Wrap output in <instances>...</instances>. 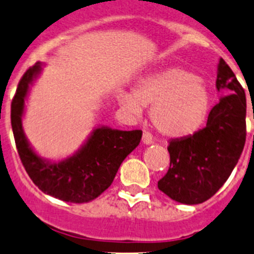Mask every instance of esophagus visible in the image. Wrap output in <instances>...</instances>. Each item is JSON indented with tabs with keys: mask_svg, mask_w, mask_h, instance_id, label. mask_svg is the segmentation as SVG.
Segmentation results:
<instances>
[{
	"mask_svg": "<svg viewBox=\"0 0 254 254\" xmlns=\"http://www.w3.org/2000/svg\"><path fill=\"white\" fill-rule=\"evenodd\" d=\"M152 142H153V140H152V136H151L150 132L143 131V134H142V143H143V145H151Z\"/></svg>",
	"mask_w": 254,
	"mask_h": 254,
	"instance_id": "obj_1",
	"label": "esophagus"
}]
</instances>
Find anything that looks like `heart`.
I'll use <instances>...</instances> for the list:
<instances>
[{"label":"heart","mask_w":254,"mask_h":254,"mask_svg":"<svg viewBox=\"0 0 254 254\" xmlns=\"http://www.w3.org/2000/svg\"><path fill=\"white\" fill-rule=\"evenodd\" d=\"M119 103L140 117L150 107L152 125L168 137L193 134L205 122L211 106L206 82L183 68H170L140 79L132 94L122 93Z\"/></svg>","instance_id":"heart-1"}]
</instances>
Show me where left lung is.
<instances>
[{"mask_svg": "<svg viewBox=\"0 0 254 254\" xmlns=\"http://www.w3.org/2000/svg\"><path fill=\"white\" fill-rule=\"evenodd\" d=\"M221 98L206 127L170 141V170L158 189L178 203L195 205L211 198L237 165L246 142V94L224 59L217 64Z\"/></svg>", "mask_w": 254, "mask_h": 254, "instance_id": "obj_1", "label": "left lung"}]
</instances>
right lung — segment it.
<instances>
[{
  "label": "right lung",
  "mask_w": 254,
  "mask_h": 254,
  "mask_svg": "<svg viewBox=\"0 0 254 254\" xmlns=\"http://www.w3.org/2000/svg\"><path fill=\"white\" fill-rule=\"evenodd\" d=\"M37 63L27 70L18 83L12 101L11 123L20 161L35 186L48 195L68 203H86L111 187L123 161L141 140V130L93 127L81 147L61 160H48L30 145L23 129L25 102L32 86L43 71Z\"/></svg>",
  "instance_id": "right-lung-1"
}]
</instances>
